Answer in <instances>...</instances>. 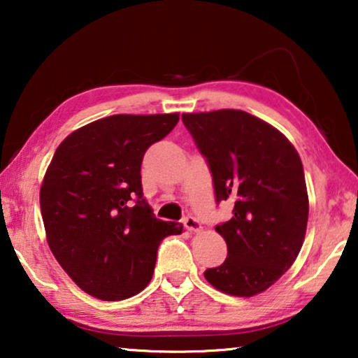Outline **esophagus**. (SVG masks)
Masks as SVG:
<instances>
[{
    "instance_id": "1",
    "label": "esophagus",
    "mask_w": 358,
    "mask_h": 358,
    "mask_svg": "<svg viewBox=\"0 0 358 358\" xmlns=\"http://www.w3.org/2000/svg\"><path fill=\"white\" fill-rule=\"evenodd\" d=\"M184 227L187 228L189 231H192V233H199L200 229H202V224H200L199 220L194 218V217L184 218Z\"/></svg>"
}]
</instances>
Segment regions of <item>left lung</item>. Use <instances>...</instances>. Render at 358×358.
<instances>
[{"label":"left lung","instance_id":"1","mask_svg":"<svg viewBox=\"0 0 358 358\" xmlns=\"http://www.w3.org/2000/svg\"><path fill=\"white\" fill-rule=\"evenodd\" d=\"M182 122L208 161L217 202L234 205L231 220L215 228L228 256L203 275L227 295H259L305 241L310 202L300 155L282 131L244 110L192 112Z\"/></svg>","mask_w":358,"mask_h":358}]
</instances>
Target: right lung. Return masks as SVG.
Segmentation results:
<instances>
[{
  "mask_svg": "<svg viewBox=\"0 0 358 358\" xmlns=\"http://www.w3.org/2000/svg\"><path fill=\"white\" fill-rule=\"evenodd\" d=\"M178 120V112L109 115L71 131L53 155L41 185L47 243L87 295L119 301L140 293L159 243L182 233L155 218L140 174L145 151Z\"/></svg>",
  "mask_w": 358,
  "mask_h": 358,
  "instance_id": "obj_1",
  "label": "right lung"
}]
</instances>
